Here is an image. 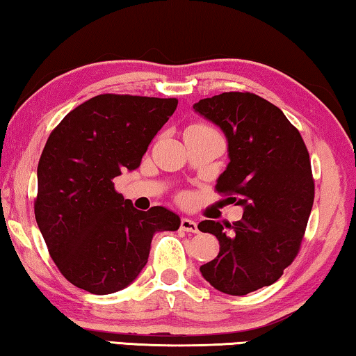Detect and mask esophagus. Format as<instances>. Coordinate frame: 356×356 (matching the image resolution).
Listing matches in <instances>:
<instances>
[{
  "label": "esophagus",
  "mask_w": 356,
  "mask_h": 356,
  "mask_svg": "<svg viewBox=\"0 0 356 356\" xmlns=\"http://www.w3.org/2000/svg\"><path fill=\"white\" fill-rule=\"evenodd\" d=\"M181 229L186 232H199V229H197V222L194 220H189V218H183L181 220Z\"/></svg>",
  "instance_id": "1"
}]
</instances>
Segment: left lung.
<instances>
[{"instance_id":"1","label":"left lung","mask_w":356,"mask_h":356,"mask_svg":"<svg viewBox=\"0 0 356 356\" xmlns=\"http://www.w3.org/2000/svg\"><path fill=\"white\" fill-rule=\"evenodd\" d=\"M194 109L227 138L231 162L215 189L243 207L232 224L199 222L220 242L200 272L218 291L243 296L275 283L299 253L315 197L309 151L282 109L250 92L204 98Z\"/></svg>"}]
</instances>
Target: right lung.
<instances>
[{
	"instance_id": "add662e5",
	"label": "right lung",
	"mask_w": 356,
	"mask_h": 356,
	"mask_svg": "<svg viewBox=\"0 0 356 356\" xmlns=\"http://www.w3.org/2000/svg\"><path fill=\"white\" fill-rule=\"evenodd\" d=\"M177 105V98L102 94L49 135L35 218L49 254L74 286L92 294L124 289L146 266L152 235L179 227V216L163 207L134 209L113 181L140 167Z\"/></svg>"
}]
</instances>
